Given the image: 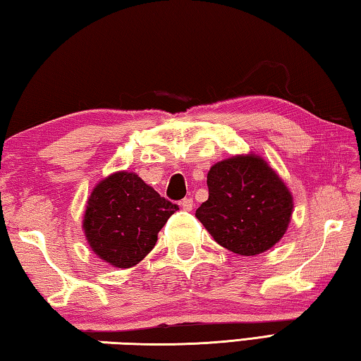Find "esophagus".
I'll return each mask as SVG.
<instances>
[{
	"label": "esophagus",
	"mask_w": 361,
	"mask_h": 361,
	"mask_svg": "<svg viewBox=\"0 0 361 361\" xmlns=\"http://www.w3.org/2000/svg\"><path fill=\"white\" fill-rule=\"evenodd\" d=\"M181 209L183 210H186V212H191L192 210V207H194V202H192V199L191 197H185L181 200Z\"/></svg>",
	"instance_id": "obj_1"
}]
</instances>
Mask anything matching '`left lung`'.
I'll list each match as a JSON object with an SVG mask.
<instances>
[{
  "mask_svg": "<svg viewBox=\"0 0 361 361\" xmlns=\"http://www.w3.org/2000/svg\"><path fill=\"white\" fill-rule=\"evenodd\" d=\"M209 199L195 216L213 239L243 256L264 253L282 239L293 195L264 159L240 154L216 162L207 175Z\"/></svg>",
  "mask_w": 361,
  "mask_h": 361,
  "instance_id": "1",
  "label": "left lung"
}]
</instances>
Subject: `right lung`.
<instances>
[{"label":"right lung","instance_id":"1","mask_svg":"<svg viewBox=\"0 0 361 361\" xmlns=\"http://www.w3.org/2000/svg\"><path fill=\"white\" fill-rule=\"evenodd\" d=\"M178 205L159 195L132 172H116L94 188L82 229L92 252L108 264L129 269L157 242L159 231Z\"/></svg>","mask_w":361,"mask_h":361}]
</instances>
